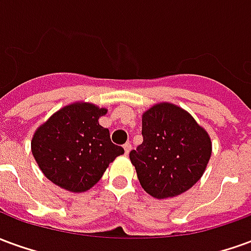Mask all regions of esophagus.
Listing matches in <instances>:
<instances>
[{"label":"esophagus","instance_id":"34e87169","mask_svg":"<svg viewBox=\"0 0 251 251\" xmlns=\"http://www.w3.org/2000/svg\"><path fill=\"white\" fill-rule=\"evenodd\" d=\"M124 149H125V154H129V153H130V151H131V144H130V142L125 144V145H124Z\"/></svg>","mask_w":251,"mask_h":251}]
</instances>
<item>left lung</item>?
I'll return each mask as SVG.
<instances>
[{"label":"left lung","mask_w":251,"mask_h":251,"mask_svg":"<svg viewBox=\"0 0 251 251\" xmlns=\"http://www.w3.org/2000/svg\"><path fill=\"white\" fill-rule=\"evenodd\" d=\"M144 141L130 152L140 184L156 199L188 191L203 176L212 144L194 117L168 102L142 114Z\"/></svg>","instance_id":"1"}]
</instances>
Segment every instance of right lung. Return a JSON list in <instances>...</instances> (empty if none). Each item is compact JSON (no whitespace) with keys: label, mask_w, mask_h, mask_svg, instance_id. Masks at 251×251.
<instances>
[{"label":"right lung","mask_w":251,"mask_h":251,"mask_svg":"<svg viewBox=\"0 0 251 251\" xmlns=\"http://www.w3.org/2000/svg\"><path fill=\"white\" fill-rule=\"evenodd\" d=\"M106 113L93 103L75 102L37 127L30 148L47 179L70 192H84L98 183L109 164L125 152L99 125Z\"/></svg>","instance_id":"add662e5"}]
</instances>
